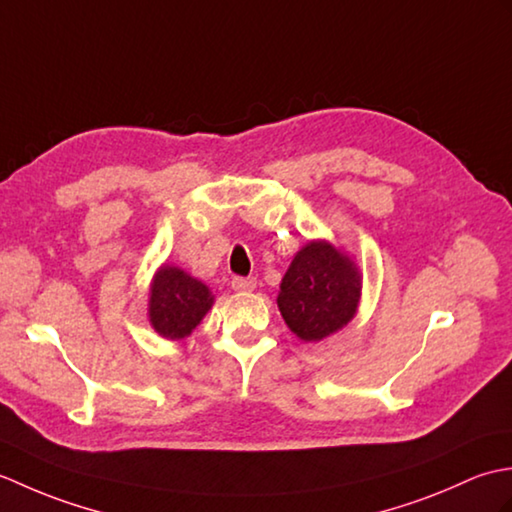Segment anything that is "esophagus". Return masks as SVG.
Instances as JSON below:
<instances>
[{
	"instance_id": "obj_1",
	"label": "esophagus",
	"mask_w": 512,
	"mask_h": 512,
	"mask_svg": "<svg viewBox=\"0 0 512 512\" xmlns=\"http://www.w3.org/2000/svg\"><path fill=\"white\" fill-rule=\"evenodd\" d=\"M231 286L237 292H250V290H255L257 281L253 277H233L231 279Z\"/></svg>"
}]
</instances>
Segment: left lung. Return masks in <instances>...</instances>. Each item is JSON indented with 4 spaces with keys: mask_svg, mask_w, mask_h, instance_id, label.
Masks as SVG:
<instances>
[{
    "mask_svg": "<svg viewBox=\"0 0 512 512\" xmlns=\"http://www.w3.org/2000/svg\"><path fill=\"white\" fill-rule=\"evenodd\" d=\"M361 301L356 264L325 239L308 242L292 259L279 286L277 306L301 341L317 343L343 330Z\"/></svg>",
    "mask_w": 512,
    "mask_h": 512,
    "instance_id": "obj_1",
    "label": "left lung"
}]
</instances>
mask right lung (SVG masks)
<instances>
[{
  "label": "right lung",
  "mask_w": 512,
  "mask_h": 512,
  "mask_svg": "<svg viewBox=\"0 0 512 512\" xmlns=\"http://www.w3.org/2000/svg\"><path fill=\"white\" fill-rule=\"evenodd\" d=\"M211 306V290L176 266L165 264L151 281L149 323L162 339H187Z\"/></svg>",
  "instance_id": "obj_1"
}]
</instances>
